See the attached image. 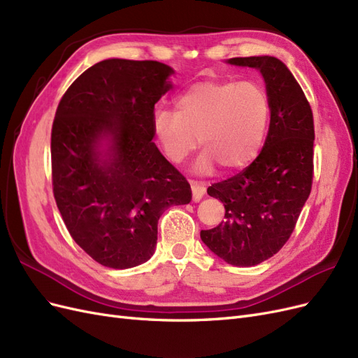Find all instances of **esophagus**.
<instances>
[{
    "label": "esophagus",
    "instance_id": "esophagus-1",
    "mask_svg": "<svg viewBox=\"0 0 358 358\" xmlns=\"http://www.w3.org/2000/svg\"><path fill=\"white\" fill-rule=\"evenodd\" d=\"M191 189H192V200L200 201L206 192V187L200 182H191Z\"/></svg>",
    "mask_w": 358,
    "mask_h": 358
}]
</instances>
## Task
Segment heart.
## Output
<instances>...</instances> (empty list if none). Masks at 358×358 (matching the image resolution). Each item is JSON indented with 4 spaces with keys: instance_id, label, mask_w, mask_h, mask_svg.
<instances>
[{
    "instance_id": "obj_1",
    "label": "heart",
    "mask_w": 358,
    "mask_h": 358,
    "mask_svg": "<svg viewBox=\"0 0 358 358\" xmlns=\"http://www.w3.org/2000/svg\"><path fill=\"white\" fill-rule=\"evenodd\" d=\"M268 121L266 92L252 82H200L176 100V112L158 110L154 131L167 158L185 161L200 145L196 171L209 175L246 167L262 148Z\"/></svg>"
}]
</instances>
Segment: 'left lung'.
Returning <instances> with one entry per match:
<instances>
[{
  "label": "left lung",
  "instance_id": "1",
  "mask_svg": "<svg viewBox=\"0 0 358 358\" xmlns=\"http://www.w3.org/2000/svg\"><path fill=\"white\" fill-rule=\"evenodd\" d=\"M231 66L259 70L266 82L270 125L259 155L236 176L213 183L225 221L200 237L225 263L257 266L273 257L294 230L313 178V116L305 92L275 57L231 58Z\"/></svg>",
  "mask_w": 358,
  "mask_h": 358
}]
</instances>
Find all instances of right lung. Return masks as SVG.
I'll return each instance as SVG.
<instances>
[{
  "mask_svg": "<svg viewBox=\"0 0 358 358\" xmlns=\"http://www.w3.org/2000/svg\"><path fill=\"white\" fill-rule=\"evenodd\" d=\"M173 69L104 59L62 95L52 125V185L74 242L96 263L129 268L152 257L158 220L191 187L152 142L155 103Z\"/></svg>",
  "mask_w": 358,
  "mask_h": 358,
  "instance_id": "add662e5",
  "label": "right lung"
}]
</instances>
